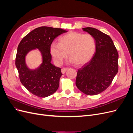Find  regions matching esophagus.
Returning a JSON list of instances; mask_svg holds the SVG:
<instances>
[{
  "label": "esophagus",
  "instance_id": "obj_1",
  "mask_svg": "<svg viewBox=\"0 0 133 133\" xmlns=\"http://www.w3.org/2000/svg\"><path fill=\"white\" fill-rule=\"evenodd\" d=\"M67 70H68V68H62V73L63 74H64V73H65L66 71Z\"/></svg>",
  "mask_w": 133,
  "mask_h": 133
}]
</instances>
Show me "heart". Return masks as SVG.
I'll return each mask as SVG.
<instances>
[{
    "mask_svg": "<svg viewBox=\"0 0 133 133\" xmlns=\"http://www.w3.org/2000/svg\"><path fill=\"white\" fill-rule=\"evenodd\" d=\"M59 42L52 43L50 49L58 65H61L68 54L70 63H74L77 66L83 65L91 59L96 50L95 39L89 34L70 31L60 37Z\"/></svg>",
    "mask_w": 133,
    "mask_h": 133,
    "instance_id": "heart-1",
    "label": "heart"
}]
</instances>
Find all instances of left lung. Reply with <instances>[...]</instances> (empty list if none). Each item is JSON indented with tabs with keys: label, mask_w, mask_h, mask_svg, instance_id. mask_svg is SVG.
<instances>
[{
	"label": "left lung",
	"mask_w": 133,
	"mask_h": 133,
	"mask_svg": "<svg viewBox=\"0 0 133 133\" xmlns=\"http://www.w3.org/2000/svg\"><path fill=\"white\" fill-rule=\"evenodd\" d=\"M82 29L94 37L96 50L90 61L78 70L75 84L83 93L95 95L105 90L118 73L119 55L109 36L94 28Z\"/></svg>",
	"instance_id": "8db88e82"
}]
</instances>
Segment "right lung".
Returning <instances> with one entry per match:
<instances>
[{
    "instance_id": "right-lung-1",
    "label": "right lung",
    "mask_w": 133,
    "mask_h": 133,
    "mask_svg": "<svg viewBox=\"0 0 133 133\" xmlns=\"http://www.w3.org/2000/svg\"><path fill=\"white\" fill-rule=\"evenodd\" d=\"M67 31L60 28L39 27L30 31L20 42L15 65L22 84L31 94L45 98L58 89L59 79L63 74L61 69L51 63L50 49L54 39ZM37 49L41 54L42 63L38 67L30 69L26 64V55Z\"/></svg>"
}]
</instances>
